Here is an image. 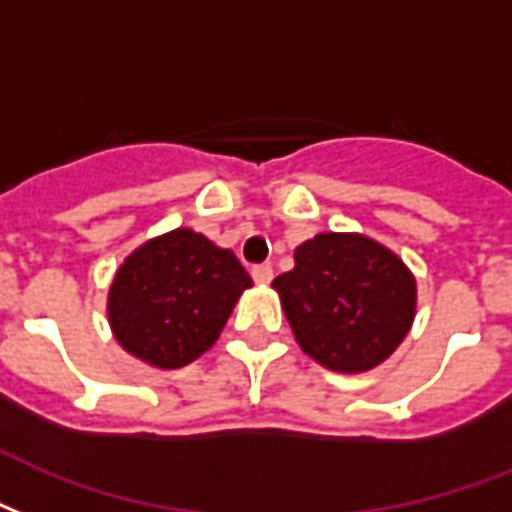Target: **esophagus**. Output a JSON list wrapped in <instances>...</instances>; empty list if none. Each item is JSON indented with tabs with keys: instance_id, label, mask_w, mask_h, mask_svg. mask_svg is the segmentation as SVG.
<instances>
[{
	"instance_id": "obj_1",
	"label": "esophagus",
	"mask_w": 512,
	"mask_h": 512,
	"mask_svg": "<svg viewBox=\"0 0 512 512\" xmlns=\"http://www.w3.org/2000/svg\"><path fill=\"white\" fill-rule=\"evenodd\" d=\"M252 279H255L257 284H271V279H273V268L271 265H255V268H252Z\"/></svg>"
}]
</instances>
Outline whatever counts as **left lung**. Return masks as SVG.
Returning a JSON list of instances; mask_svg holds the SVG:
<instances>
[{
  "instance_id": "left-lung-1",
  "label": "left lung",
  "mask_w": 512,
  "mask_h": 512,
  "mask_svg": "<svg viewBox=\"0 0 512 512\" xmlns=\"http://www.w3.org/2000/svg\"><path fill=\"white\" fill-rule=\"evenodd\" d=\"M295 341L338 373L376 368L403 343L416 314V279L400 257L360 233H319L273 279Z\"/></svg>"
}]
</instances>
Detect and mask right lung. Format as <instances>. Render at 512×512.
Here are the masks:
<instances>
[{"label": "right lung", "instance_id": "add662e5", "mask_svg": "<svg viewBox=\"0 0 512 512\" xmlns=\"http://www.w3.org/2000/svg\"><path fill=\"white\" fill-rule=\"evenodd\" d=\"M249 287L252 279L230 249L177 228L134 249L117 268L109 327L136 360L177 370L212 349Z\"/></svg>", "mask_w": 512, "mask_h": 512}]
</instances>
